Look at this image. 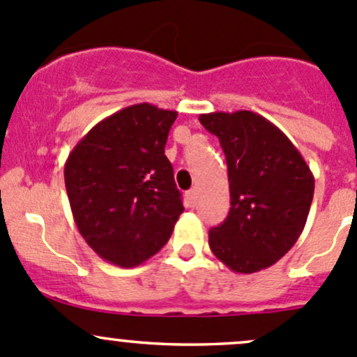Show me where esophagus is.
Instances as JSON below:
<instances>
[{
	"mask_svg": "<svg viewBox=\"0 0 357 357\" xmlns=\"http://www.w3.org/2000/svg\"><path fill=\"white\" fill-rule=\"evenodd\" d=\"M197 200H199V190L192 188L188 193H186V202H188L190 207H195Z\"/></svg>",
	"mask_w": 357,
	"mask_h": 357,
	"instance_id": "esophagus-1",
	"label": "esophagus"
}]
</instances>
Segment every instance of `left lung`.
<instances>
[{
    "instance_id": "left-lung-1",
    "label": "left lung",
    "mask_w": 357,
    "mask_h": 357,
    "mask_svg": "<svg viewBox=\"0 0 357 357\" xmlns=\"http://www.w3.org/2000/svg\"><path fill=\"white\" fill-rule=\"evenodd\" d=\"M228 164L231 207L208 231L212 254L231 271L269 268L294 247L314 195V176L294 143L250 110L202 114Z\"/></svg>"
}]
</instances>
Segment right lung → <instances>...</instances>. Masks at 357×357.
Segmentation results:
<instances>
[{"label":"right lung","instance_id":"add662e5","mask_svg":"<svg viewBox=\"0 0 357 357\" xmlns=\"http://www.w3.org/2000/svg\"><path fill=\"white\" fill-rule=\"evenodd\" d=\"M178 112L150 103L100 121L66 162L75 226L102 259L135 268L171 238L185 207L165 142Z\"/></svg>","mask_w":357,"mask_h":357}]
</instances>
